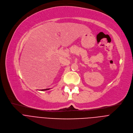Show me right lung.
I'll return each mask as SVG.
<instances>
[{
	"label": "right lung",
	"mask_w": 133,
	"mask_h": 133,
	"mask_svg": "<svg viewBox=\"0 0 133 133\" xmlns=\"http://www.w3.org/2000/svg\"><path fill=\"white\" fill-rule=\"evenodd\" d=\"M48 89H42V90H42V91H43V90H48Z\"/></svg>",
	"instance_id": "add662e5"
}]
</instances>
